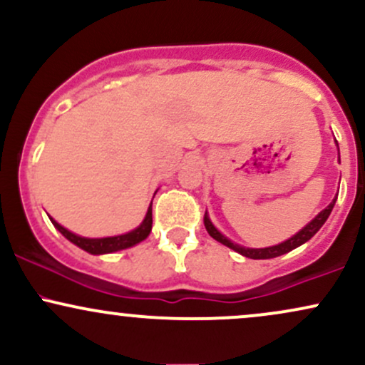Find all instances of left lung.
Instances as JSON below:
<instances>
[{"label": "left lung", "instance_id": "8db88e82", "mask_svg": "<svg viewBox=\"0 0 365 365\" xmlns=\"http://www.w3.org/2000/svg\"><path fill=\"white\" fill-rule=\"evenodd\" d=\"M338 145V144H336ZM338 161H340V149H338ZM334 202H336V197H334L333 200H331V204L326 209H322V211L317 215L314 220L311 221V223H307L304 226L300 232H297L295 235L288 238V240L282 242V244L278 245H271V247H264V249H250V247H242L235 244V242H232L230 238H226L223 233L220 232V230L216 228L215 225H212V221L209 220V215L206 211V215H204V225H206V230L207 233L211 235L215 240L220 242V244H223L226 247H230L232 250H235V252H238L240 255H245V257L249 259H273V257H278V255H283L287 252H290V250L297 249V247L304 245L305 242H309L311 238L316 235L317 232L321 230V226L326 223V220H328L331 211H333L334 207Z\"/></svg>", "mask_w": 365, "mask_h": 365}]
</instances>
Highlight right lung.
<instances>
[{"instance_id": "1", "label": "right lung", "mask_w": 365, "mask_h": 365, "mask_svg": "<svg viewBox=\"0 0 365 365\" xmlns=\"http://www.w3.org/2000/svg\"><path fill=\"white\" fill-rule=\"evenodd\" d=\"M51 223L54 225V228L61 233L66 240H70L72 244L77 247H81L82 250L89 252L92 255H101V254H111V252H118V250L128 249V247H133L137 244H140L142 240L149 237L150 230H153V202L145 212L144 221L137 226L135 230L132 232L123 233V235H115V237H103V238H87V237H81L77 233H72L70 230H66L65 226H61L58 221H54L51 216H49Z\"/></svg>"}]
</instances>
